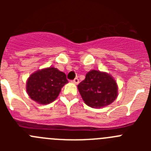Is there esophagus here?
Masks as SVG:
<instances>
[{
    "mask_svg": "<svg viewBox=\"0 0 151 151\" xmlns=\"http://www.w3.org/2000/svg\"><path fill=\"white\" fill-rule=\"evenodd\" d=\"M78 82H79V81H78V78H75V79L73 81V83H74L75 85H78Z\"/></svg>",
    "mask_w": 151,
    "mask_h": 151,
    "instance_id": "1",
    "label": "esophagus"
}]
</instances>
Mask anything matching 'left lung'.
Masks as SVG:
<instances>
[{"label": "left lung", "mask_w": 151, "mask_h": 151, "mask_svg": "<svg viewBox=\"0 0 151 151\" xmlns=\"http://www.w3.org/2000/svg\"><path fill=\"white\" fill-rule=\"evenodd\" d=\"M78 89L85 104L92 108L105 107L118 96V85L111 75L94 69L86 74Z\"/></svg>", "instance_id": "1"}]
</instances>
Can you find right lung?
I'll return each mask as SVG.
<instances>
[{"label":"right lung","instance_id":"right-lung-1","mask_svg":"<svg viewBox=\"0 0 151 151\" xmlns=\"http://www.w3.org/2000/svg\"><path fill=\"white\" fill-rule=\"evenodd\" d=\"M66 83V74L50 66L38 69L29 76L26 82V91L31 99L39 104H49L57 99Z\"/></svg>","mask_w":151,"mask_h":151}]
</instances>
